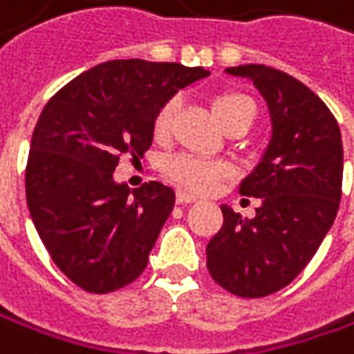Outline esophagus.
Listing matches in <instances>:
<instances>
[{"mask_svg": "<svg viewBox=\"0 0 354 354\" xmlns=\"http://www.w3.org/2000/svg\"><path fill=\"white\" fill-rule=\"evenodd\" d=\"M198 198L196 196H192V194H187V192H177V202L179 204H189V202H196Z\"/></svg>", "mask_w": 354, "mask_h": 354, "instance_id": "1", "label": "esophagus"}]
</instances>
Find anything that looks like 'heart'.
<instances>
[{
	"label": "heart",
	"instance_id": "heart-1",
	"mask_svg": "<svg viewBox=\"0 0 354 354\" xmlns=\"http://www.w3.org/2000/svg\"><path fill=\"white\" fill-rule=\"evenodd\" d=\"M175 110H177L175 100H169L158 108L154 122H152V133L156 140L169 138L173 129ZM212 112L218 118V122L227 129L234 122H252L254 102L246 93H240V91H221L212 97ZM165 175L169 181H173L175 185L187 192L204 194V192H210L227 175V167L216 160H204L192 154H179L167 160Z\"/></svg>",
	"mask_w": 354,
	"mask_h": 354
}]
</instances>
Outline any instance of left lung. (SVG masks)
Returning <instances> with one entry per match:
<instances>
[{
	"mask_svg": "<svg viewBox=\"0 0 354 354\" xmlns=\"http://www.w3.org/2000/svg\"><path fill=\"white\" fill-rule=\"evenodd\" d=\"M263 93L271 144L240 194L261 198L254 218L221 206L223 225L206 246L210 277L240 298H263L298 277L330 232L342 196L340 127L298 79L263 64L227 68Z\"/></svg>",
	"mask_w": 354,
	"mask_h": 354,
	"instance_id": "obj_1",
	"label": "left lung"
}]
</instances>
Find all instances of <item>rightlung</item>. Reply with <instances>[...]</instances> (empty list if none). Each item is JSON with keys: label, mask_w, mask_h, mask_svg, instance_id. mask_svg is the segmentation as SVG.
Returning <instances> with one entry per match:
<instances>
[{"label": "right lung", "mask_w": 354, "mask_h": 354, "mask_svg": "<svg viewBox=\"0 0 354 354\" xmlns=\"http://www.w3.org/2000/svg\"><path fill=\"white\" fill-rule=\"evenodd\" d=\"M206 75L177 62L110 60L43 108L26 160V204L52 261L81 290L114 292L144 273L175 192L160 181L131 192L112 173L120 156L148 152L158 108Z\"/></svg>", "instance_id": "obj_1"}]
</instances>
